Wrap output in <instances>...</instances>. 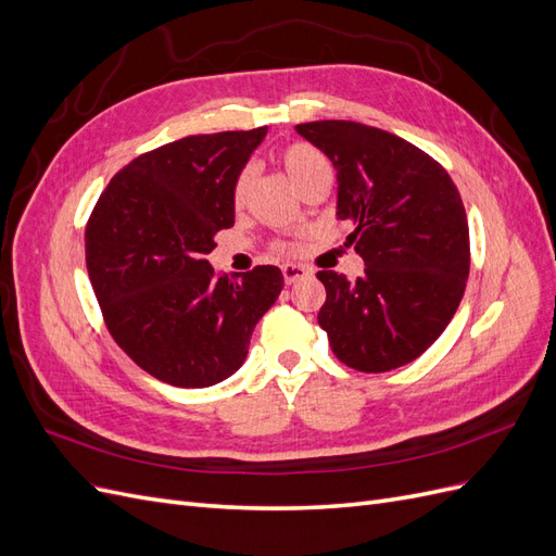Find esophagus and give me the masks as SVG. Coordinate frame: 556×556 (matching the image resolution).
<instances>
[{
  "label": "esophagus",
  "mask_w": 556,
  "mask_h": 556,
  "mask_svg": "<svg viewBox=\"0 0 556 556\" xmlns=\"http://www.w3.org/2000/svg\"><path fill=\"white\" fill-rule=\"evenodd\" d=\"M313 271L308 266H304V264H282V278H285V282L288 285H292V282H296V280H301V278H308Z\"/></svg>",
  "instance_id": "esophagus-1"
}]
</instances>
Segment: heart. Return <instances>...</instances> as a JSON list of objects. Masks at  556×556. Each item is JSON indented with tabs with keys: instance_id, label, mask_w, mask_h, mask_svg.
<instances>
[{
	"instance_id": "b5f03b06",
	"label": "heart",
	"mask_w": 556,
	"mask_h": 556,
	"mask_svg": "<svg viewBox=\"0 0 556 556\" xmlns=\"http://www.w3.org/2000/svg\"><path fill=\"white\" fill-rule=\"evenodd\" d=\"M278 162L282 166V172L288 174V178L292 180V185L296 190L304 188V185L319 172L329 169V164L325 160V155L319 153L317 148L308 146V143H290L285 146L280 150L278 155ZM250 180H252V174L245 169L239 174L237 182H233V190H231V199L233 204L241 206L245 197H248V190H250Z\"/></svg>"
}]
</instances>
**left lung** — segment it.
Segmentation results:
<instances>
[{
    "label": "left lung",
    "mask_w": 556,
    "mask_h": 556,
    "mask_svg": "<svg viewBox=\"0 0 556 556\" xmlns=\"http://www.w3.org/2000/svg\"><path fill=\"white\" fill-rule=\"evenodd\" d=\"M296 131L331 160L336 217L364 274L317 271L327 290L317 323L333 355L364 374L410 364L439 339L466 290L470 245L457 185L425 150L396 134L350 121Z\"/></svg>",
    "instance_id": "left-lung-1"
}]
</instances>
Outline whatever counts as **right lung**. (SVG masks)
<instances>
[{
	"mask_svg": "<svg viewBox=\"0 0 556 556\" xmlns=\"http://www.w3.org/2000/svg\"><path fill=\"white\" fill-rule=\"evenodd\" d=\"M266 127L197 134L117 172L86 227L104 323L134 364L174 387H211L245 362L282 290L278 266L215 276L206 255L233 225L231 190Z\"/></svg>",
	"mask_w": 556,
	"mask_h": 556,
	"instance_id": "obj_1",
	"label": "right lung"
}]
</instances>
